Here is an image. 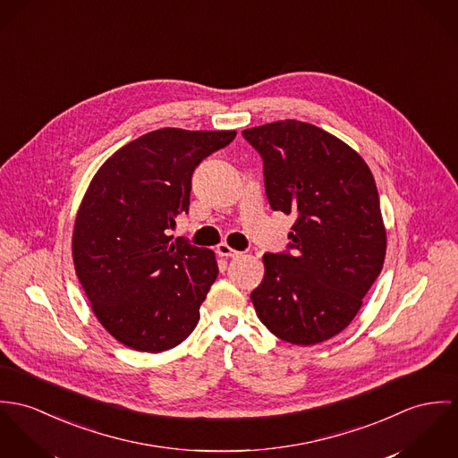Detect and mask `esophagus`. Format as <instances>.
Segmentation results:
<instances>
[{
  "label": "esophagus",
  "instance_id": "esophagus-1",
  "mask_svg": "<svg viewBox=\"0 0 458 458\" xmlns=\"http://www.w3.org/2000/svg\"><path fill=\"white\" fill-rule=\"evenodd\" d=\"M216 253L219 254V256H225V258H235V256H239V251H235L233 248H230L228 244H225V242H221L217 248H216Z\"/></svg>",
  "mask_w": 458,
  "mask_h": 458
}]
</instances>
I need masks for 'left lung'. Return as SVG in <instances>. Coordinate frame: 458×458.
Masks as SVG:
<instances>
[{
	"mask_svg": "<svg viewBox=\"0 0 458 458\" xmlns=\"http://www.w3.org/2000/svg\"><path fill=\"white\" fill-rule=\"evenodd\" d=\"M242 135L263 157L268 204L295 217L290 253L263 254L256 314L286 343L328 341L353 321L383 268L386 228L372 172L341 139L302 121Z\"/></svg>",
	"mask_w": 458,
	"mask_h": 458,
	"instance_id": "left-lung-1",
	"label": "left lung"
}]
</instances>
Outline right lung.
I'll return each instance as SVG.
<instances>
[{
    "instance_id": "1",
    "label": "right lung",
    "mask_w": 458,
    "mask_h": 458,
    "mask_svg": "<svg viewBox=\"0 0 458 458\" xmlns=\"http://www.w3.org/2000/svg\"><path fill=\"white\" fill-rule=\"evenodd\" d=\"M235 135L161 128L112 154L89 182L72 256L95 316L121 344L161 353L195 330L216 254L168 230L188 212L195 168Z\"/></svg>"
}]
</instances>
